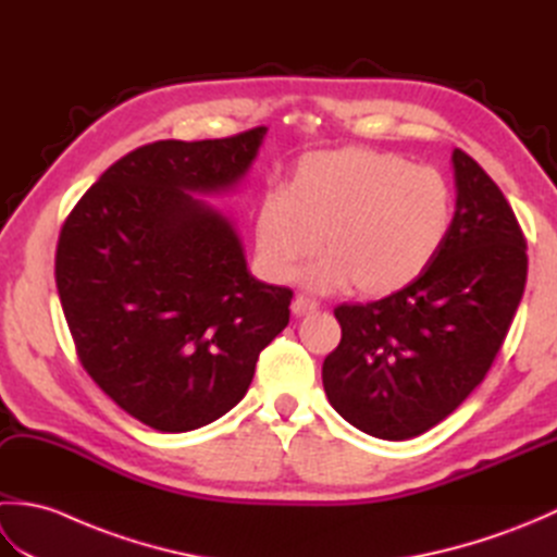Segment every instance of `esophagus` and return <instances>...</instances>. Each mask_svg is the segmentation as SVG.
<instances>
[{"label": "esophagus", "instance_id": "34e87169", "mask_svg": "<svg viewBox=\"0 0 557 557\" xmlns=\"http://www.w3.org/2000/svg\"><path fill=\"white\" fill-rule=\"evenodd\" d=\"M313 311H318V301L304 297V294H299V297L292 301V313L294 315H309Z\"/></svg>", "mask_w": 557, "mask_h": 557}]
</instances>
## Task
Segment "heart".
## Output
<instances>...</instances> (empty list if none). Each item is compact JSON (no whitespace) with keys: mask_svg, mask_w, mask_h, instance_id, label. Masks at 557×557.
Here are the masks:
<instances>
[{"mask_svg":"<svg viewBox=\"0 0 557 557\" xmlns=\"http://www.w3.org/2000/svg\"><path fill=\"white\" fill-rule=\"evenodd\" d=\"M455 198L445 176L395 152L342 148L306 156L287 191L256 210V246L272 280L287 282L323 248L309 282L363 297H387L419 280L453 230Z\"/></svg>","mask_w":557,"mask_h":557,"instance_id":"obj_1","label":"heart"}]
</instances>
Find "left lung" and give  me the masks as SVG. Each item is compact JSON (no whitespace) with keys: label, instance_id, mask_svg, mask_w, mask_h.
<instances>
[{"label":"left lung","instance_id":"8db88e82","mask_svg":"<svg viewBox=\"0 0 557 557\" xmlns=\"http://www.w3.org/2000/svg\"><path fill=\"white\" fill-rule=\"evenodd\" d=\"M457 210L443 251L409 287L342 304V339L323 387L342 419L407 441L449 417L498 357L527 285V242L507 198L465 150L453 152Z\"/></svg>","mask_w":557,"mask_h":557}]
</instances>
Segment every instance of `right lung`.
Segmentation results:
<instances>
[{
    "mask_svg": "<svg viewBox=\"0 0 557 557\" xmlns=\"http://www.w3.org/2000/svg\"><path fill=\"white\" fill-rule=\"evenodd\" d=\"M265 132L140 146L59 232L54 280L78 361L156 431H194L239 405L289 323L292 289L256 280L230 220L191 196L239 182Z\"/></svg>",
    "mask_w": 557,
    "mask_h": 557,
    "instance_id": "right-lung-1",
    "label": "right lung"
}]
</instances>
